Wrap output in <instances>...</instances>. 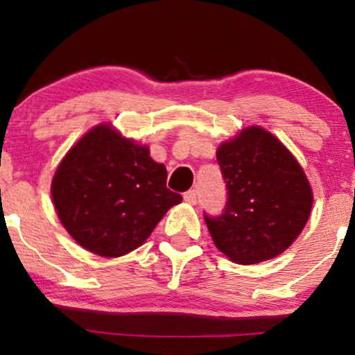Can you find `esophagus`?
<instances>
[{
	"label": "esophagus",
	"instance_id": "1",
	"mask_svg": "<svg viewBox=\"0 0 355 355\" xmlns=\"http://www.w3.org/2000/svg\"><path fill=\"white\" fill-rule=\"evenodd\" d=\"M184 200L187 203H191V205H196L197 203V192L196 191H187L184 193Z\"/></svg>",
	"mask_w": 355,
	"mask_h": 355
}]
</instances>
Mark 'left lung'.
<instances>
[{
    "mask_svg": "<svg viewBox=\"0 0 355 355\" xmlns=\"http://www.w3.org/2000/svg\"><path fill=\"white\" fill-rule=\"evenodd\" d=\"M216 159L226 205L218 216L203 213L215 245L241 265L283 254L304 230L313 202L297 159L257 125L223 144Z\"/></svg>",
    "mask_w": 355,
    "mask_h": 355,
    "instance_id": "8db88e82",
    "label": "left lung"
}]
</instances>
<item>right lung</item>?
Instances as JSON below:
<instances>
[{
  "label": "right lung",
  "instance_id": "1",
  "mask_svg": "<svg viewBox=\"0 0 355 355\" xmlns=\"http://www.w3.org/2000/svg\"><path fill=\"white\" fill-rule=\"evenodd\" d=\"M166 178L148 147L100 124L62 158L51 182L53 203L77 244L121 257L144 244L164 213L182 202Z\"/></svg>",
  "mask_w": 355,
  "mask_h": 355
}]
</instances>
